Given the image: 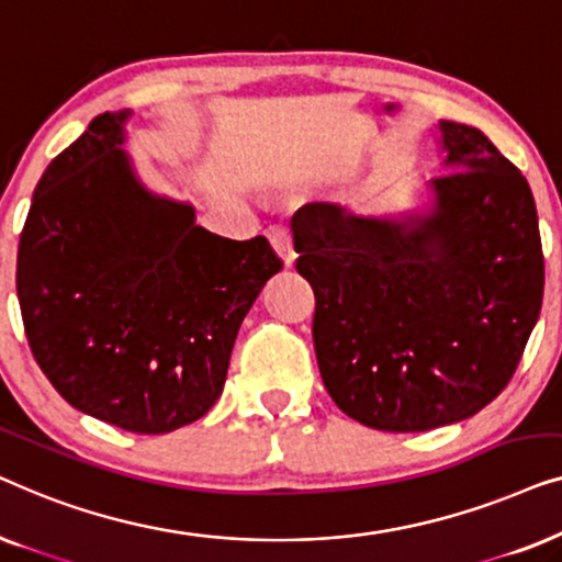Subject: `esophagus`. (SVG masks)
<instances>
[{"instance_id": "1", "label": "esophagus", "mask_w": 562, "mask_h": 562, "mask_svg": "<svg viewBox=\"0 0 562 562\" xmlns=\"http://www.w3.org/2000/svg\"><path fill=\"white\" fill-rule=\"evenodd\" d=\"M268 240H271V245H273V250L279 252L281 256V260L286 266H294V245H291V235H289V229L283 227V225H271L268 227Z\"/></svg>"}]
</instances>
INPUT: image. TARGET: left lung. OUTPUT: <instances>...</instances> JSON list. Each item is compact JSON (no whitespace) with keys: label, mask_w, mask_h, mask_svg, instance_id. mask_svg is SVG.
Masks as SVG:
<instances>
[{"label":"left lung","mask_w":562,"mask_h":562,"mask_svg":"<svg viewBox=\"0 0 562 562\" xmlns=\"http://www.w3.org/2000/svg\"><path fill=\"white\" fill-rule=\"evenodd\" d=\"M432 210L373 220L312 202L291 217L312 337L340 409L383 432L473 417L506 389L540 317L544 258L529 183L481 130L440 122Z\"/></svg>","instance_id":"obj_1"}]
</instances>
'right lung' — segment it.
Returning <instances> with one entry per match:
<instances>
[{"mask_svg":"<svg viewBox=\"0 0 562 562\" xmlns=\"http://www.w3.org/2000/svg\"><path fill=\"white\" fill-rule=\"evenodd\" d=\"M99 114L37 181L18 250L30 350L76 409L137 435L204 417L245 314L283 260L145 191L122 122Z\"/></svg>","mask_w":562,"mask_h":562,"instance_id":"1","label":"right lung"}]
</instances>
